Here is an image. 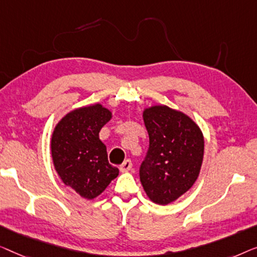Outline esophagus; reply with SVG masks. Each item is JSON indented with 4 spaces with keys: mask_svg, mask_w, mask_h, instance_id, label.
<instances>
[{
    "mask_svg": "<svg viewBox=\"0 0 257 257\" xmlns=\"http://www.w3.org/2000/svg\"><path fill=\"white\" fill-rule=\"evenodd\" d=\"M132 168H133V163L130 160H125L123 163L120 165V170L122 172H127L129 170H132Z\"/></svg>",
    "mask_w": 257,
    "mask_h": 257,
    "instance_id": "1",
    "label": "esophagus"
}]
</instances>
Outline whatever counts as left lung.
<instances>
[{"instance_id":"8db88e82","label":"left lung","mask_w":257,"mask_h":257,"mask_svg":"<svg viewBox=\"0 0 257 257\" xmlns=\"http://www.w3.org/2000/svg\"><path fill=\"white\" fill-rule=\"evenodd\" d=\"M149 149L140 166V180L147 196L168 205L189 191L199 176L204 137L185 114L166 106L144 110Z\"/></svg>"}]
</instances>
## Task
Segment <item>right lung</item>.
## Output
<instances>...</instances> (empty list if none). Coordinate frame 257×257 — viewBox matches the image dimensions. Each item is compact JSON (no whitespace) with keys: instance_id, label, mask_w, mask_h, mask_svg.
<instances>
[{"instance_id":"obj_1","label":"right lung","mask_w":257,"mask_h":257,"mask_svg":"<svg viewBox=\"0 0 257 257\" xmlns=\"http://www.w3.org/2000/svg\"><path fill=\"white\" fill-rule=\"evenodd\" d=\"M111 113L101 104L68 113L56 125L51 140L52 160L65 185L86 199L101 194L118 175L108 162L106 146L99 139Z\"/></svg>"}]
</instances>
